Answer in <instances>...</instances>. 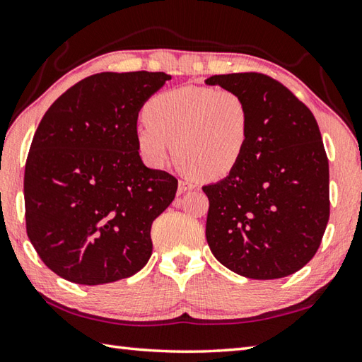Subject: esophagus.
Listing matches in <instances>:
<instances>
[{
  "mask_svg": "<svg viewBox=\"0 0 362 362\" xmlns=\"http://www.w3.org/2000/svg\"><path fill=\"white\" fill-rule=\"evenodd\" d=\"M194 188V183L187 182V180H180L179 182V193H185L189 192V189Z\"/></svg>",
  "mask_w": 362,
  "mask_h": 362,
  "instance_id": "34e87169",
  "label": "esophagus"
}]
</instances>
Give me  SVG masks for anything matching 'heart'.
Listing matches in <instances>:
<instances>
[{
	"instance_id": "heart-1",
	"label": "heart",
	"mask_w": 362,
	"mask_h": 362,
	"mask_svg": "<svg viewBox=\"0 0 362 362\" xmlns=\"http://www.w3.org/2000/svg\"><path fill=\"white\" fill-rule=\"evenodd\" d=\"M136 141L150 166H163L173 142L185 173L206 180L233 173L248 147L252 118L244 98L231 90L179 87L150 98Z\"/></svg>"
}]
</instances>
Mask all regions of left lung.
<instances>
[{
    "label": "left lung",
    "instance_id": "1",
    "mask_svg": "<svg viewBox=\"0 0 362 362\" xmlns=\"http://www.w3.org/2000/svg\"><path fill=\"white\" fill-rule=\"evenodd\" d=\"M206 83L239 93L252 118L238 168L202 187L210 252L247 279L298 272L317 253L329 220V163L318 123L304 103L266 74H220Z\"/></svg>",
    "mask_w": 362,
    "mask_h": 362
}]
</instances>
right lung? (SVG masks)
<instances>
[{"label":"right lung","instance_id":"right-lung-1","mask_svg":"<svg viewBox=\"0 0 362 362\" xmlns=\"http://www.w3.org/2000/svg\"><path fill=\"white\" fill-rule=\"evenodd\" d=\"M164 72H100L44 114L25 164L26 234L50 271L78 285L128 279L152 256V223L177 179L142 163L137 115Z\"/></svg>","mask_w":362,"mask_h":362}]
</instances>
